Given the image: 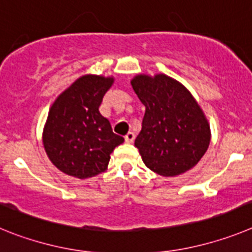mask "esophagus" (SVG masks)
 Segmentation results:
<instances>
[{
    "label": "esophagus",
    "instance_id": "esophagus-1",
    "mask_svg": "<svg viewBox=\"0 0 252 252\" xmlns=\"http://www.w3.org/2000/svg\"><path fill=\"white\" fill-rule=\"evenodd\" d=\"M134 137H135L134 133H133V132H128L126 135H124V139H126V143H132V142L134 141Z\"/></svg>",
    "mask_w": 252,
    "mask_h": 252
}]
</instances>
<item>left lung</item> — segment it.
Returning <instances> with one entry per match:
<instances>
[{"mask_svg": "<svg viewBox=\"0 0 252 252\" xmlns=\"http://www.w3.org/2000/svg\"><path fill=\"white\" fill-rule=\"evenodd\" d=\"M132 86L146 106L134 142L144 165L162 176L194 167L208 150L211 129L191 94L166 74H139Z\"/></svg>", "mask_w": 252, "mask_h": 252, "instance_id": "1", "label": "left lung"}]
</instances>
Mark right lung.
<instances>
[{"mask_svg": "<svg viewBox=\"0 0 252 252\" xmlns=\"http://www.w3.org/2000/svg\"><path fill=\"white\" fill-rule=\"evenodd\" d=\"M111 84L110 77L82 76L50 108L43 134L45 152L69 176L87 179L101 174L114 148L124 142L99 111Z\"/></svg>", "mask_w": 252, "mask_h": 252, "instance_id": "obj_1", "label": "right lung"}]
</instances>
